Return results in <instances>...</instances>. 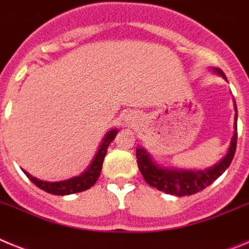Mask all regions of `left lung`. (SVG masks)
<instances>
[{
  "mask_svg": "<svg viewBox=\"0 0 249 249\" xmlns=\"http://www.w3.org/2000/svg\"><path fill=\"white\" fill-rule=\"evenodd\" d=\"M213 71L221 74L226 78L223 72L219 68H213ZM234 133H233L231 146L227 155L219 163L214 164L213 167L204 169V171H186V169H175V168H163L153 162L151 156L142 147H137L136 149V157H137V164L141 173L143 176L144 181L149 186L155 187L158 191L164 193L178 196H191L199 191L204 190L206 187L212 184L213 182L230 167L232 162L237 147V106L234 102Z\"/></svg>",
  "mask_w": 249,
  "mask_h": 249,
  "instance_id": "8db88e82",
  "label": "left lung"
}]
</instances>
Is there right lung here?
<instances>
[{"label": "right lung", "instance_id": "obj_1", "mask_svg": "<svg viewBox=\"0 0 249 249\" xmlns=\"http://www.w3.org/2000/svg\"><path fill=\"white\" fill-rule=\"evenodd\" d=\"M117 129H111V131L105 136L97 153H96L93 160H92V163L89 164V168L86 169L82 175L77 176V177L67 179V181L46 182L39 181L37 178L32 177V176H31L30 173L26 172V171H23V172H25V175L30 178L32 183H35L38 188L46 191L47 193H51V195L66 196L89 190V188H91V187L97 182L98 177H100L103 160H105V156L106 153H107V148H108V146L111 144L112 141L114 140V137L117 135Z\"/></svg>", "mask_w": 249, "mask_h": 249}]
</instances>
